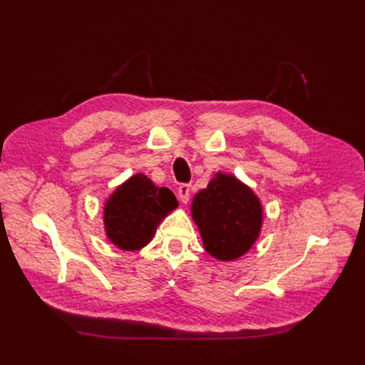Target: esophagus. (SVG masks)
<instances>
[{"label": "esophagus", "instance_id": "34e87169", "mask_svg": "<svg viewBox=\"0 0 365 365\" xmlns=\"http://www.w3.org/2000/svg\"><path fill=\"white\" fill-rule=\"evenodd\" d=\"M190 192H191V187L187 183H183L178 187L177 190V195H178V199H180L182 204H187L190 200Z\"/></svg>", "mask_w": 365, "mask_h": 365}]
</instances>
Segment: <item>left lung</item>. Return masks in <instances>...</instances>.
I'll return each instance as SVG.
<instances>
[{
    "label": "left lung",
    "instance_id": "1",
    "mask_svg": "<svg viewBox=\"0 0 365 365\" xmlns=\"http://www.w3.org/2000/svg\"><path fill=\"white\" fill-rule=\"evenodd\" d=\"M205 251L221 262H232L251 250L263 224L259 196L234 174L215 173L207 188L191 202Z\"/></svg>",
    "mask_w": 365,
    "mask_h": 365
}]
</instances>
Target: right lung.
Segmentation results:
<instances>
[{"instance_id": "1", "label": "right lung", "mask_w": 365, "mask_h": 365, "mask_svg": "<svg viewBox=\"0 0 365 365\" xmlns=\"http://www.w3.org/2000/svg\"><path fill=\"white\" fill-rule=\"evenodd\" d=\"M178 207L174 192L138 173L111 192L103 205L105 235L120 251H139L152 242L157 227Z\"/></svg>"}]
</instances>
